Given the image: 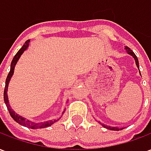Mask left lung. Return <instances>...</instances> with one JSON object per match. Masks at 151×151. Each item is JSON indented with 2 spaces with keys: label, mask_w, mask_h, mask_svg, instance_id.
<instances>
[{
  "label": "left lung",
  "mask_w": 151,
  "mask_h": 151,
  "mask_svg": "<svg viewBox=\"0 0 151 151\" xmlns=\"http://www.w3.org/2000/svg\"><path fill=\"white\" fill-rule=\"evenodd\" d=\"M125 49L127 50V52L129 53L130 55H132V56H133V58L135 59V61H136L137 66V67L139 68V63H138V59H137V56L135 55V53L133 52V51L130 49L129 47H125ZM140 74H141V73H140ZM102 125L104 127V128H106V129H110V130H116V131H118L119 129H119V128H115V127L108 126V125H105V124H102Z\"/></svg>",
  "instance_id": "1"
}]
</instances>
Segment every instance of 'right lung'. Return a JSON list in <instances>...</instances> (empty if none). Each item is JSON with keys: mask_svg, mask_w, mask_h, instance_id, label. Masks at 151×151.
Masks as SVG:
<instances>
[{"mask_svg": "<svg viewBox=\"0 0 151 151\" xmlns=\"http://www.w3.org/2000/svg\"><path fill=\"white\" fill-rule=\"evenodd\" d=\"M29 42H30V40H27V41H26L25 43L23 44V46L22 47L20 50L18 51L17 54L15 55L14 57V59L12 60L11 62V66H10V71L9 73L8 76H7V78H6V80H5V90H4V101H5V104H6V107L8 108L9 112L10 114V116L11 117L14 119V120L18 123L19 124H21V125H23L25 127H27L29 129H43V128H46V127H49L51 126L52 124L56 122L57 120H59V119H57V120H48V121H47V122H43V123H34V122H31L30 120H26L24 119L23 117L20 116L18 114H16L14 111L12 110L11 108H10V106L9 104V101H8V96H7V90H8V84L9 82V80L11 78L12 75H13V73H14V67L15 65H16V63L18 62V59H19V57L21 56V55L23 53L25 50L27 48L28 45H29ZM63 113H64V111H63Z\"/></svg>", "mask_w": 151, "mask_h": 151, "instance_id": "obj_1", "label": "right lung"}]
</instances>
